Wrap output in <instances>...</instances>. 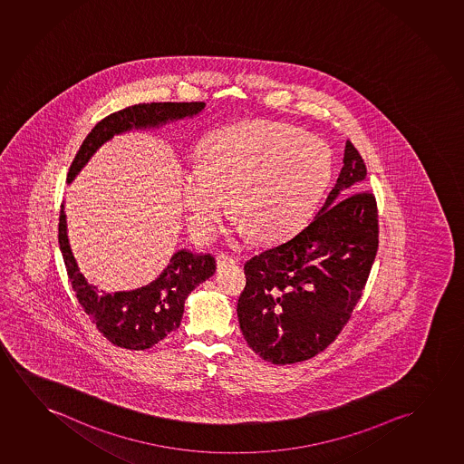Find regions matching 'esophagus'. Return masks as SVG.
<instances>
[{
  "label": "esophagus",
  "mask_w": 464,
  "mask_h": 464,
  "mask_svg": "<svg viewBox=\"0 0 464 464\" xmlns=\"http://www.w3.org/2000/svg\"><path fill=\"white\" fill-rule=\"evenodd\" d=\"M216 260L218 269H220V267L231 266V265H235L236 263L235 258H233L231 255L225 254V252H218V254L216 255Z\"/></svg>",
  "instance_id": "esophagus-1"
}]
</instances>
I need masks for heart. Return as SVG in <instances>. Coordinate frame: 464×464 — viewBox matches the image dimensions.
<instances>
[{"label":"heart","instance_id":"1","mask_svg":"<svg viewBox=\"0 0 464 464\" xmlns=\"http://www.w3.org/2000/svg\"><path fill=\"white\" fill-rule=\"evenodd\" d=\"M201 163L182 178L188 223L201 239L214 236L229 198L244 239L280 241L309 218L333 176L328 144L280 121L217 130L204 140Z\"/></svg>","mask_w":464,"mask_h":464}]
</instances>
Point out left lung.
I'll return each mask as SVG.
<instances>
[{"label": "left lung", "mask_w": 464, "mask_h": 464, "mask_svg": "<svg viewBox=\"0 0 464 464\" xmlns=\"http://www.w3.org/2000/svg\"><path fill=\"white\" fill-rule=\"evenodd\" d=\"M364 178L362 155L347 140L324 208L293 237L244 265L237 317L248 347L263 360L305 362L349 322L379 247L377 203L362 190Z\"/></svg>", "instance_id": "left-lung-1"}]
</instances>
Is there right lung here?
Wrapping results in <instances>:
<instances>
[{
    "instance_id": "add662e5",
    "label": "right lung",
    "mask_w": 464,
    "mask_h": 464,
    "mask_svg": "<svg viewBox=\"0 0 464 464\" xmlns=\"http://www.w3.org/2000/svg\"><path fill=\"white\" fill-rule=\"evenodd\" d=\"M204 102H144L117 111L96 123L87 134L82 146L72 160L68 172V184L76 178L90 157L114 134L130 130L157 128L166 121L193 117L203 111ZM58 242L63 255L66 273L79 304L89 315L96 330L117 347L146 350L176 331L184 315L185 299L199 284L216 273V260L210 254H193L179 250L169 265L149 285L131 292H100L83 277L71 252L66 235L63 204L58 223Z\"/></svg>"
}]
</instances>
